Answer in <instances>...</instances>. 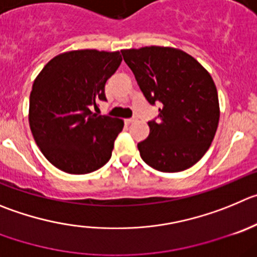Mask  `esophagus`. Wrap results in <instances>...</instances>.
<instances>
[{"label":"esophagus","instance_id":"esophagus-1","mask_svg":"<svg viewBox=\"0 0 257 257\" xmlns=\"http://www.w3.org/2000/svg\"><path fill=\"white\" fill-rule=\"evenodd\" d=\"M136 120L137 117H129V119H125V124H133Z\"/></svg>","mask_w":257,"mask_h":257}]
</instances>
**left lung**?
Listing matches in <instances>:
<instances>
[{"instance_id":"left-lung-1","label":"left lung","mask_w":257,"mask_h":257,"mask_svg":"<svg viewBox=\"0 0 257 257\" xmlns=\"http://www.w3.org/2000/svg\"><path fill=\"white\" fill-rule=\"evenodd\" d=\"M137 83L151 105L161 102L150 136L138 143L141 157L155 170L189 169L210 147L219 121L217 87L209 72L176 48L121 50Z\"/></svg>"}]
</instances>
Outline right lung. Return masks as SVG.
<instances>
[{"label": "right lung", "mask_w": 257, "mask_h": 257, "mask_svg": "<svg viewBox=\"0 0 257 257\" xmlns=\"http://www.w3.org/2000/svg\"><path fill=\"white\" fill-rule=\"evenodd\" d=\"M120 52L72 50L50 59L33 83L29 124L48 161L67 174L96 171L111 157L121 119L91 111L106 101L105 83Z\"/></svg>", "instance_id": "add662e5"}]
</instances>
